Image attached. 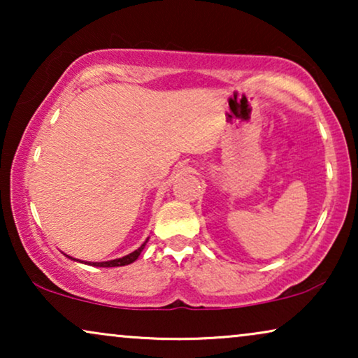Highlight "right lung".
I'll use <instances>...</instances> for the list:
<instances>
[{"label": "right lung", "mask_w": 358, "mask_h": 358, "mask_svg": "<svg viewBox=\"0 0 358 358\" xmlns=\"http://www.w3.org/2000/svg\"><path fill=\"white\" fill-rule=\"evenodd\" d=\"M146 243H148V238H146V241H145L143 244H141V246H140L138 249H135L134 252L127 254V256H124V257L114 259V261H106V262H85V264H90V266H94V267H120V266H129V264L135 262L136 259H138L141 251H143L145 246H146ZM65 256H66V254H65ZM66 257H70V256H66ZM70 259H73V257H70ZM73 261L83 262V261H80V259H73Z\"/></svg>", "instance_id": "1"}]
</instances>
